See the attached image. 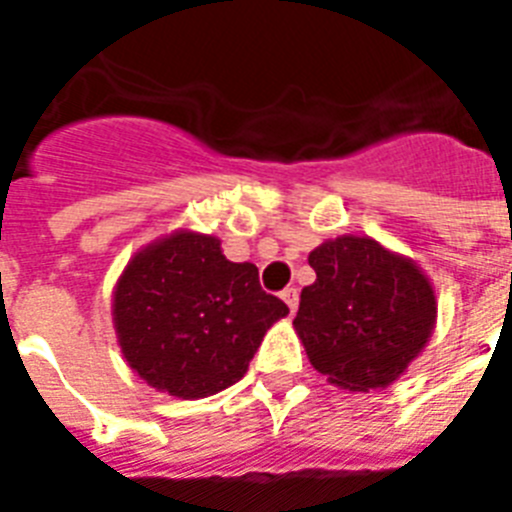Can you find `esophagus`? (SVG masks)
I'll return each mask as SVG.
<instances>
[{"label": "esophagus", "instance_id": "34e87169", "mask_svg": "<svg viewBox=\"0 0 512 512\" xmlns=\"http://www.w3.org/2000/svg\"><path fill=\"white\" fill-rule=\"evenodd\" d=\"M281 300L289 305V313L297 311V303H300V292H297L295 287H287L284 292H281Z\"/></svg>", "mask_w": 512, "mask_h": 512}]
</instances>
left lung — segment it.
<instances>
[{"label": "left lung", "mask_w": 512, "mask_h": 512, "mask_svg": "<svg viewBox=\"0 0 512 512\" xmlns=\"http://www.w3.org/2000/svg\"><path fill=\"white\" fill-rule=\"evenodd\" d=\"M316 281L300 292L295 332L308 361L335 388H388L436 329L428 273L372 236H337L313 249Z\"/></svg>", "instance_id": "8db88e82"}]
</instances>
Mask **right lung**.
Listing matches in <instances>:
<instances>
[{
  "label": "right lung",
  "mask_w": 512,
  "mask_h": 512,
  "mask_svg": "<svg viewBox=\"0 0 512 512\" xmlns=\"http://www.w3.org/2000/svg\"><path fill=\"white\" fill-rule=\"evenodd\" d=\"M289 308L265 295L252 263H231L212 233L180 228L140 247L111 297L116 342L140 380L175 398L239 382Z\"/></svg>",
  "instance_id": "obj_1"
}]
</instances>
